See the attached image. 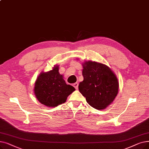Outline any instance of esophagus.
<instances>
[{
	"mask_svg": "<svg viewBox=\"0 0 149 149\" xmlns=\"http://www.w3.org/2000/svg\"><path fill=\"white\" fill-rule=\"evenodd\" d=\"M73 86L76 89H78V86H79V84L78 83H75L73 84Z\"/></svg>",
	"mask_w": 149,
	"mask_h": 149,
	"instance_id": "1",
	"label": "esophagus"
}]
</instances>
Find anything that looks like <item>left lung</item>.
<instances>
[{
  "label": "left lung",
  "instance_id": "1",
  "mask_svg": "<svg viewBox=\"0 0 149 149\" xmlns=\"http://www.w3.org/2000/svg\"><path fill=\"white\" fill-rule=\"evenodd\" d=\"M82 74L83 81L79 89L88 104L97 109H105L111 104L118 94L119 83L110 68L89 61L84 63Z\"/></svg>",
  "mask_w": 149,
  "mask_h": 149
}]
</instances>
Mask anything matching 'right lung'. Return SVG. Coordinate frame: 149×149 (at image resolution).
<instances>
[{"label":"right lung","mask_w":149,"mask_h":149,"mask_svg":"<svg viewBox=\"0 0 149 149\" xmlns=\"http://www.w3.org/2000/svg\"><path fill=\"white\" fill-rule=\"evenodd\" d=\"M75 88L67 85L58 72V66L47 72H42L35 82L34 92L37 99L42 104L55 107L66 101L68 97Z\"/></svg>","instance_id":"obj_1"}]
</instances>
